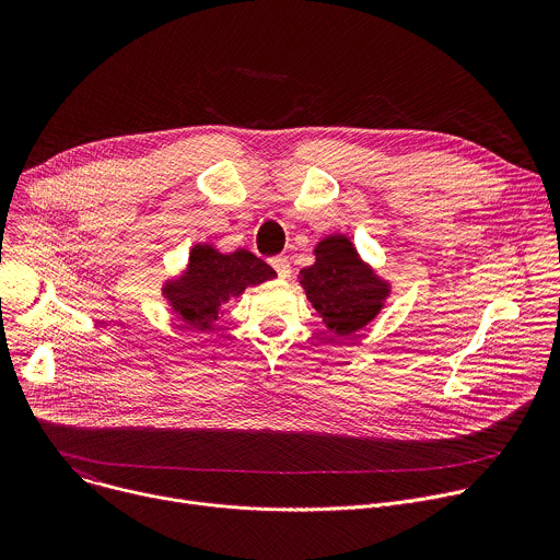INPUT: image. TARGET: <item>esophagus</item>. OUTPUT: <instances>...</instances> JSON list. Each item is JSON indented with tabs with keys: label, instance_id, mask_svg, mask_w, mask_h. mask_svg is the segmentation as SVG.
<instances>
[{
	"label": "esophagus",
	"instance_id": "34e87169",
	"mask_svg": "<svg viewBox=\"0 0 560 560\" xmlns=\"http://www.w3.org/2000/svg\"><path fill=\"white\" fill-rule=\"evenodd\" d=\"M270 266L275 268V272L281 277V279H288L290 277V264L285 257H272L270 259Z\"/></svg>",
	"mask_w": 560,
	"mask_h": 560
}]
</instances>
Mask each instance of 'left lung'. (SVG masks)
<instances>
[{
    "label": "left lung",
    "mask_w": 560,
    "mask_h": 560,
    "mask_svg": "<svg viewBox=\"0 0 560 560\" xmlns=\"http://www.w3.org/2000/svg\"><path fill=\"white\" fill-rule=\"evenodd\" d=\"M316 264L303 268L301 285L332 332L350 335L370 324L387 288L361 264L350 238L328 236L316 246Z\"/></svg>",
    "instance_id": "1"
}]
</instances>
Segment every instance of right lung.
Wrapping results in <instances>:
<instances>
[{
    "instance_id": "1",
    "label": "right lung",
    "mask_w": 560,
    "mask_h": 560,
    "mask_svg": "<svg viewBox=\"0 0 560 560\" xmlns=\"http://www.w3.org/2000/svg\"><path fill=\"white\" fill-rule=\"evenodd\" d=\"M277 272L257 255L236 250L232 255L197 246L190 255L188 272L182 281L166 285V296L186 324L210 326L219 318L221 303L238 296L246 285H257Z\"/></svg>"
}]
</instances>
